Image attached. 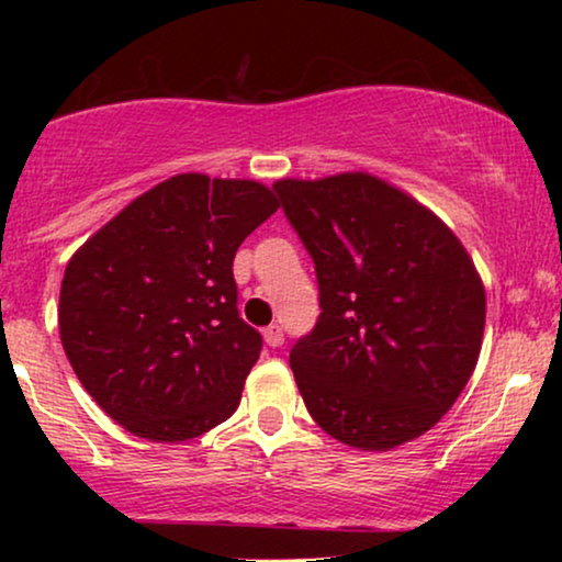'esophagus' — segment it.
<instances>
[{
    "instance_id": "esophagus-1",
    "label": "esophagus",
    "mask_w": 562,
    "mask_h": 562,
    "mask_svg": "<svg viewBox=\"0 0 562 562\" xmlns=\"http://www.w3.org/2000/svg\"><path fill=\"white\" fill-rule=\"evenodd\" d=\"M263 337H266V345H271V348H281V345H283V329L279 325L266 327Z\"/></svg>"
}]
</instances>
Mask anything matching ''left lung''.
<instances>
[{
    "label": "left lung",
    "mask_w": 562,
    "mask_h": 562,
    "mask_svg": "<svg viewBox=\"0 0 562 562\" xmlns=\"http://www.w3.org/2000/svg\"><path fill=\"white\" fill-rule=\"evenodd\" d=\"M314 260L319 317L289 363L312 419L350 448L435 427L481 352L486 294L450 227L368 173L273 187Z\"/></svg>",
    "instance_id": "1"
}]
</instances>
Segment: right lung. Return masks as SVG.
<instances>
[{
    "label": "right lung",
    "instance_id": "right-lung-1",
    "mask_svg": "<svg viewBox=\"0 0 562 562\" xmlns=\"http://www.w3.org/2000/svg\"><path fill=\"white\" fill-rule=\"evenodd\" d=\"M279 210L258 181L173 176L68 260L60 342L81 386L153 442H181L233 417L263 337L237 312L233 260Z\"/></svg>",
    "mask_w": 562,
    "mask_h": 562
}]
</instances>
